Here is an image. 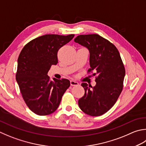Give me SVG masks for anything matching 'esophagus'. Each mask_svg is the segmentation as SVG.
I'll list each match as a JSON object with an SVG mask.
<instances>
[{
  "mask_svg": "<svg viewBox=\"0 0 146 146\" xmlns=\"http://www.w3.org/2000/svg\"><path fill=\"white\" fill-rule=\"evenodd\" d=\"M70 84L71 86H77V85H78L79 84L76 81H74V80H71L70 81Z\"/></svg>",
  "mask_w": 146,
  "mask_h": 146,
  "instance_id": "obj_1",
  "label": "esophagus"
}]
</instances>
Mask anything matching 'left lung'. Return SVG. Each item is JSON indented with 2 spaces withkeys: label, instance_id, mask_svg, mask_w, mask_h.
Listing matches in <instances>:
<instances>
[{
  "label": "left lung",
  "instance_id": "1",
  "mask_svg": "<svg viewBox=\"0 0 146 146\" xmlns=\"http://www.w3.org/2000/svg\"><path fill=\"white\" fill-rule=\"evenodd\" d=\"M74 41L89 50L87 73L94 72L96 82L94 87L82 83L85 94L78 100L79 107L90 116L102 115L115 105L123 87L125 69L120 54L115 45L98 34L78 35Z\"/></svg>",
  "mask_w": 146,
  "mask_h": 146
}]
</instances>
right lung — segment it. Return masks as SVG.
Here are the masks:
<instances>
[{"mask_svg":"<svg viewBox=\"0 0 146 146\" xmlns=\"http://www.w3.org/2000/svg\"><path fill=\"white\" fill-rule=\"evenodd\" d=\"M74 36L47 34L37 37L27 43L19 54L16 79L26 104L36 115L54 113L70 86L68 79L50 81L47 73L58 62L59 48Z\"/></svg>","mask_w":146,"mask_h":146,"instance_id":"right-lung-1","label":"right lung"}]
</instances>
